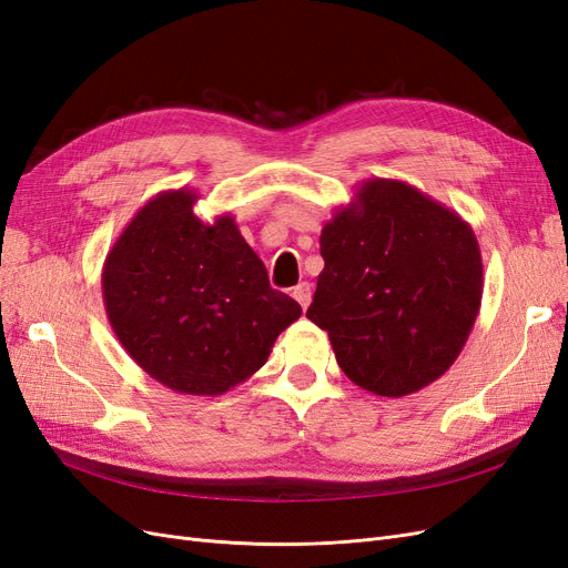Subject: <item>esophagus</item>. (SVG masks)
Returning <instances> with one entry per match:
<instances>
[{"instance_id": "1", "label": "esophagus", "mask_w": 568, "mask_h": 568, "mask_svg": "<svg viewBox=\"0 0 568 568\" xmlns=\"http://www.w3.org/2000/svg\"><path fill=\"white\" fill-rule=\"evenodd\" d=\"M291 296H294V298L298 301V305L305 311V307L311 305V301H313V286L307 284V282H301V284L294 288V294H291Z\"/></svg>"}]
</instances>
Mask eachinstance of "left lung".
<instances>
[{
	"label": "left lung",
	"instance_id": "8db88e82",
	"mask_svg": "<svg viewBox=\"0 0 568 568\" xmlns=\"http://www.w3.org/2000/svg\"><path fill=\"white\" fill-rule=\"evenodd\" d=\"M320 253L305 315L355 386L403 398L450 369L484 296L467 220L403 180L372 178L324 222Z\"/></svg>",
	"mask_w": 568,
	"mask_h": 568
}]
</instances>
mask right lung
I'll return each mask as SVG.
<instances>
[{
  "mask_svg": "<svg viewBox=\"0 0 568 568\" xmlns=\"http://www.w3.org/2000/svg\"><path fill=\"white\" fill-rule=\"evenodd\" d=\"M199 192L149 199L111 246L101 291L120 346L151 379L222 395L261 369L301 305L272 288L230 213L203 222Z\"/></svg>",
  "mask_w": 568,
  "mask_h": 568,
  "instance_id": "obj_1",
  "label": "right lung"
}]
</instances>
